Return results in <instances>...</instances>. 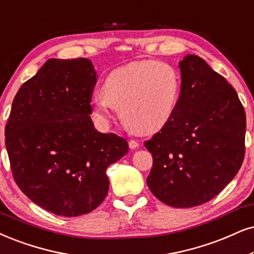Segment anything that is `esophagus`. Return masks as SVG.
Segmentation results:
<instances>
[{
    "instance_id": "1",
    "label": "esophagus",
    "mask_w": 254,
    "mask_h": 254,
    "mask_svg": "<svg viewBox=\"0 0 254 254\" xmlns=\"http://www.w3.org/2000/svg\"><path fill=\"white\" fill-rule=\"evenodd\" d=\"M138 145H139V144H138L137 140H134V139L129 140V147H130V149H136V147H138Z\"/></svg>"
}]
</instances>
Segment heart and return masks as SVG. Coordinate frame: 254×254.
<instances>
[{
    "mask_svg": "<svg viewBox=\"0 0 254 254\" xmlns=\"http://www.w3.org/2000/svg\"><path fill=\"white\" fill-rule=\"evenodd\" d=\"M181 76L170 64L137 61L115 69L105 78L103 94L92 97L94 115L110 120L115 108L124 123L139 133H152L169 123L177 109Z\"/></svg>",
    "mask_w": 254,
    "mask_h": 254,
    "instance_id": "b5f03b06",
    "label": "heart"
}]
</instances>
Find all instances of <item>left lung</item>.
<instances>
[{
    "instance_id": "obj_1",
    "label": "left lung",
    "mask_w": 254,
    "mask_h": 254,
    "mask_svg": "<svg viewBox=\"0 0 254 254\" xmlns=\"http://www.w3.org/2000/svg\"><path fill=\"white\" fill-rule=\"evenodd\" d=\"M181 95L175 115L144 145L153 158L146 183L160 201L193 207L216 197L245 155L246 115L237 91L203 59L179 62Z\"/></svg>"
}]
</instances>
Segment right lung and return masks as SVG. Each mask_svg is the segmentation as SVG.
<instances>
[{
  "mask_svg": "<svg viewBox=\"0 0 254 254\" xmlns=\"http://www.w3.org/2000/svg\"><path fill=\"white\" fill-rule=\"evenodd\" d=\"M96 82L90 60L50 59L12 101L4 131L12 176L31 201L57 216L99 206L109 191L108 166L129 150L124 138L94 127Z\"/></svg>",
  "mask_w": 254,
  "mask_h": 254,
  "instance_id": "add662e5",
  "label": "right lung"
}]
</instances>
